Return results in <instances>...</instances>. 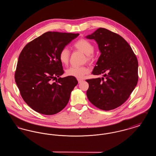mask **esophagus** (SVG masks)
<instances>
[{
    "mask_svg": "<svg viewBox=\"0 0 156 156\" xmlns=\"http://www.w3.org/2000/svg\"><path fill=\"white\" fill-rule=\"evenodd\" d=\"M82 81H83V80H81V79H78V82L79 83H81Z\"/></svg>",
    "mask_w": 156,
    "mask_h": 156,
    "instance_id": "1",
    "label": "esophagus"
}]
</instances>
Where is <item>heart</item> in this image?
<instances>
[{"instance_id": "obj_1", "label": "heart", "mask_w": 156, "mask_h": 156, "mask_svg": "<svg viewBox=\"0 0 156 156\" xmlns=\"http://www.w3.org/2000/svg\"><path fill=\"white\" fill-rule=\"evenodd\" d=\"M73 47L75 49L80 51L86 54L87 61L89 63H92L94 61V52L95 47L89 41L81 38L75 43ZM59 59L61 62L63 64H67L69 59V52L68 49L64 47L60 51L59 53ZM89 73V69L87 67H72L68 68L66 71V74L68 76H73L75 78L81 79L83 78L85 75Z\"/></svg>"}]
</instances>
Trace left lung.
<instances>
[{"label": "left lung", "mask_w": 156, "mask_h": 156, "mask_svg": "<svg viewBox=\"0 0 156 156\" xmlns=\"http://www.w3.org/2000/svg\"><path fill=\"white\" fill-rule=\"evenodd\" d=\"M86 37L94 39L101 52L92 74L105 78L86 80L88 99L100 109H114L126 102L137 85V57L126 40L110 30L99 28Z\"/></svg>", "instance_id": "obj_1"}]
</instances>
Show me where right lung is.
Wrapping results in <instances>:
<instances>
[{"label":"right lung","instance_id":"right-lung-1","mask_svg":"<svg viewBox=\"0 0 156 156\" xmlns=\"http://www.w3.org/2000/svg\"><path fill=\"white\" fill-rule=\"evenodd\" d=\"M78 36L48 31L26 45L20 52L15 81L23 100L34 111L51 115L66 106L78 81L71 76L59 77L64 71L59 53Z\"/></svg>","mask_w":156,"mask_h":156}]
</instances>
